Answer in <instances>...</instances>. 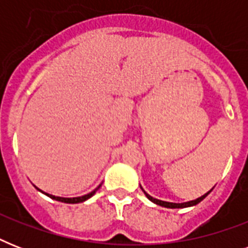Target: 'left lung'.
Instances as JSON below:
<instances>
[{
	"mask_svg": "<svg viewBox=\"0 0 248 248\" xmlns=\"http://www.w3.org/2000/svg\"><path fill=\"white\" fill-rule=\"evenodd\" d=\"M140 188H141V185H140ZM214 189V188H212ZM211 189V190H212ZM141 190L144 192V194L147 196V198L149 201H152L153 203L158 204V206H162V207H167V208H184V207H192V206H196V204H198L201 202V201H203L206 197L211 193V190H208L206 194H203V196H201L200 198H197V200H193V201H189V202H184V203H173V202H166V201H161V200H157V198H153L152 196H149L145 190H144L143 188H141Z\"/></svg>",
	"mask_w": 248,
	"mask_h": 248,
	"instance_id": "left-lung-1",
	"label": "left lung"
}]
</instances>
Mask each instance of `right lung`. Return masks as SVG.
<instances>
[{
	"label": "right lung",
	"mask_w": 248,
	"mask_h": 248,
	"mask_svg": "<svg viewBox=\"0 0 248 248\" xmlns=\"http://www.w3.org/2000/svg\"><path fill=\"white\" fill-rule=\"evenodd\" d=\"M101 186V184L97 186L96 189H93V192L89 193V194H85V196L82 197H75V198H63V197H55V196H52V194H48V193H45L46 196L50 197V198H52V200H55V201H59V202H64V203H79V202H85L86 200H89V198H91V197L96 193V190ZM38 189V188H37ZM40 190V189H38ZM40 192H42V190H40ZM44 193V192H42Z\"/></svg>",
	"instance_id": "1"
}]
</instances>
